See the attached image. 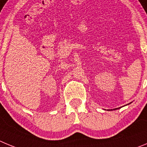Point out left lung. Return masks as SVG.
<instances>
[{"label":"left lung","instance_id":"8db88e82","mask_svg":"<svg viewBox=\"0 0 147 147\" xmlns=\"http://www.w3.org/2000/svg\"><path fill=\"white\" fill-rule=\"evenodd\" d=\"M119 108H115V109H113V110H116V109H119Z\"/></svg>","mask_w":147,"mask_h":147}]
</instances>
